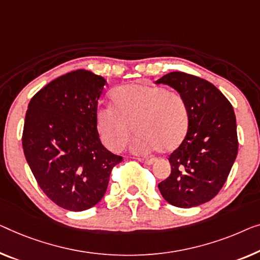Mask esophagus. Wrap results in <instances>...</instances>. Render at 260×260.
<instances>
[{
    "label": "esophagus",
    "instance_id": "1",
    "mask_svg": "<svg viewBox=\"0 0 260 260\" xmlns=\"http://www.w3.org/2000/svg\"><path fill=\"white\" fill-rule=\"evenodd\" d=\"M138 160L140 161V162H142V164H145V165H153L154 162H155L154 158H142V157H138Z\"/></svg>",
    "mask_w": 260,
    "mask_h": 260
}]
</instances>
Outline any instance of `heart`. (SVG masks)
<instances>
[{
	"label": "heart",
	"mask_w": 260,
	"mask_h": 260,
	"mask_svg": "<svg viewBox=\"0 0 260 260\" xmlns=\"http://www.w3.org/2000/svg\"><path fill=\"white\" fill-rule=\"evenodd\" d=\"M113 106L99 107L95 126L108 149L123 148L133 129L132 148L137 153L179 148L189 129L187 104L180 94L149 84H129L112 94ZM132 127H131L130 126Z\"/></svg>",
	"instance_id": "1"
}]
</instances>
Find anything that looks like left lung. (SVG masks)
<instances>
[{"mask_svg": "<svg viewBox=\"0 0 260 260\" xmlns=\"http://www.w3.org/2000/svg\"><path fill=\"white\" fill-rule=\"evenodd\" d=\"M180 93L189 112L188 134L169 155L170 175L158 183L161 195L179 208L201 205L218 193L238 152L232 105L215 85L184 72L156 80Z\"/></svg>", "mask_w": 260, "mask_h": 260, "instance_id": "obj_1", "label": "left lung"}]
</instances>
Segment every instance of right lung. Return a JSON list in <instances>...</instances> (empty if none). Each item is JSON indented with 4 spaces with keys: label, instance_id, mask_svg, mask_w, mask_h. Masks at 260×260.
Here are the masks:
<instances>
[{
    "label": "right lung",
    "instance_id": "1",
    "mask_svg": "<svg viewBox=\"0 0 260 260\" xmlns=\"http://www.w3.org/2000/svg\"><path fill=\"white\" fill-rule=\"evenodd\" d=\"M107 81L86 70L58 77L30 100L22 145L38 185L70 211L92 208L105 195L122 157L107 150L95 126Z\"/></svg>",
    "mask_w": 260,
    "mask_h": 260
}]
</instances>
